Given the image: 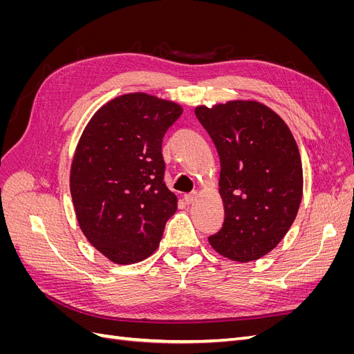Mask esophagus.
Returning a JSON list of instances; mask_svg holds the SVG:
<instances>
[{
  "instance_id": "1",
  "label": "esophagus",
  "mask_w": 354,
  "mask_h": 354,
  "mask_svg": "<svg viewBox=\"0 0 354 354\" xmlns=\"http://www.w3.org/2000/svg\"><path fill=\"white\" fill-rule=\"evenodd\" d=\"M196 199H198L196 192H192V194H186L185 195V202L187 203V205H190V203H194Z\"/></svg>"
}]
</instances>
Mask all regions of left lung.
Wrapping results in <instances>:
<instances>
[{
  "instance_id": "1",
  "label": "left lung",
  "mask_w": 354,
  "mask_h": 354,
  "mask_svg": "<svg viewBox=\"0 0 354 354\" xmlns=\"http://www.w3.org/2000/svg\"><path fill=\"white\" fill-rule=\"evenodd\" d=\"M199 122L220 156L224 223L208 238L220 255L238 263L261 259L279 243L303 198V167L282 118L254 100L198 106Z\"/></svg>"
}]
</instances>
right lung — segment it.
<instances>
[{"label":"right lung","instance_id":"right-lung-1","mask_svg":"<svg viewBox=\"0 0 354 354\" xmlns=\"http://www.w3.org/2000/svg\"><path fill=\"white\" fill-rule=\"evenodd\" d=\"M181 106L146 93L103 104L85 127L71 165V195L85 238L116 264L152 255L177 196L165 181L162 138Z\"/></svg>","mask_w":354,"mask_h":354}]
</instances>
